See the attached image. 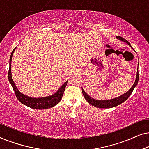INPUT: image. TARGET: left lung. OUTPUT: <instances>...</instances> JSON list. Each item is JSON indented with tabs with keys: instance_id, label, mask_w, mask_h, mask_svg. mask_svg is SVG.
Segmentation results:
<instances>
[{
	"instance_id": "8db88e82",
	"label": "left lung",
	"mask_w": 149,
	"mask_h": 149,
	"mask_svg": "<svg viewBox=\"0 0 149 149\" xmlns=\"http://www.w3.org/2000/svg\"><path fill=\"white\" fill-rule=\"evenodd\" d=\"M117 38L118 39H119L120 40H122V41L126 42L130 45V43L127 41V40H125V38H123L121 36H117ZM138 79H139V74H138V71L137 72V75H136V79L135 81V83H134V85H132V87L130 88V89L128 91H127L125 93L121 95V96H119L116 98L114 99H111V100H95L91 97L90 96H89L88 95L85 93V91L83 90L82 88V92L83 94L84 95L85 98L86 100L88 102L91 104L92 106H94V107H97V108H100V109H109V108H113V107H115L121 104V103H123V102H125L126 100H127L128 97H130V95H131V93L133 91L134 89L135 88V87L137 85L138 83Z\"/></svg>"
}]
</instances>
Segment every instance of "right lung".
Masks as SVG:
<instances>
[{
  "label": "right lung",
  "instance_id": "add662e5",
  "mask_svg": "<svg viewBox=\"0 0 149 149\" xmlns=\"http://www.w3.org/2000/svg\"><path fill=\"white\" fill-rule=\"evenodd\" d=\"M15 49H14L13 50V52L11 53V57H10L9 70V72H8V77H9V81L12 85V87H13L14 91H15V96L18 100L23 104L34 109H47L58 104L60 102L61 99H62L63 93L64 92L65 87L66 86L68 81L65 82L62 86L54 95L45 97H41V98H33V97L26 96V95H24L23 93H20L18 91V89L16 87L15 83H14L11 77V59Z\"/></svg>",
  "mask_w": 149,
  "mask_h": 149
}]
</instances>
